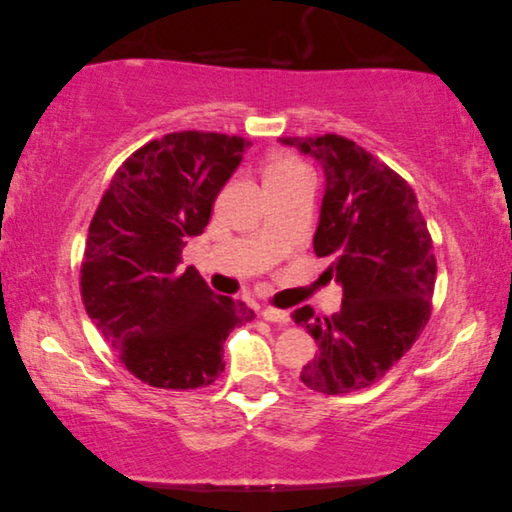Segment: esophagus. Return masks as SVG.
<instances>
[{
	"mask_svg": "<svg viewBox=\"0 0 512 512\" xmlns=\"http://www.w3.org/2000/svg\"><path fill=\"white\" fill-rule=\"evenodd\" d=\"M261 318L268 320V322H279V324H285V322H290V313L283 311V309L266 307L264 311H261Z\"/></svg>",
	"mask_w": 512,
	"mask_h": 512,
	"instance_id": "obj_1",
	"label": "esophagus"
}]
</instances>
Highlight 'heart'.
I'll return each instance as SVG.
<instances>
[{
  "instance_id": "heart-1",
  "label": "heart",
  "mask_w": 512,
  "mask_h": 512,
  "mask_svg": "<svg viewBox=\"0 0 512 512\" xmlns=\"http://www.w3.org/2000/svg\"><path fill=\"white\" fill-rule=\"evenodd\" d=\"M309 170L303 162H298L294 155H277L272 157L266 166V183L279 181V179H290L296 175H305Z\"/></svg>"
}]
</instances>
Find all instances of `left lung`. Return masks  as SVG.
<instances>
[{
    "instance_id": "left-lung-1",
    "label": "left lung",
    "mask_w": 512,
    "mask_h": 512,
    "mask_svg": "<svg viewBox=\"0 0 512 512\" xmlns=\"http://www.w3.org/2000/svg\"><path fill=\"white\" fill-rule=\"evenodd\" d=\"M322 164L326 190L313 235L318 257H333L331 277L344 287L342 309L292 313L316 339L318 355L300 381L339 393L370 387L409 350L430 318L437 259L417 196L396 170L344 136L279 138Z\"/></svg>"
}]
</instances>
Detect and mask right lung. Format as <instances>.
<instances>
[{"instance_id":"1","label":"right lung","mask_w":512,"mask_h":512,"mask_svg":"<svg viewBox=\"0 0 512 512\" xmlns=\"http://www.w3.org/2000/svg\"><path fill=\"white\" fill-rule=\"evenodd\" d=\"M251 142L216 131H175L131 153L116 170L88 229L82 300L125 368L160 389L212 385L222 344L255 318L240 300L209 290L192 266L218 192Z\"/></svg>"}]
</instances>
